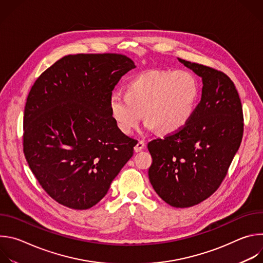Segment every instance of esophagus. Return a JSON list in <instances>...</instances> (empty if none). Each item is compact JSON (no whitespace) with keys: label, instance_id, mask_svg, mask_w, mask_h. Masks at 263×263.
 I'll return each instance as SVG.
<instances>
[{"label":"esophagus","instance_id":"1","mask_svg":"<svg viewBox=\"0 0 263 263\" xmlns=\"http://www.w3.org/2000/svg\"><path fill=\"white\" fill-rule=\"evenodd\" d=\"M144 145H145V143H144L142 140H139V141L136 143V145L134 146V152H136V153L140 152L141 149L144 147Z\"/></svg>","mask_w":263,"mask_h":263}]
</instances>
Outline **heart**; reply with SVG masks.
Segmentation results:
<instances>
[{
    "instance_id": "b5f03b06",
    "label": "heart",
    "mask_w": 263,
    "mask_h": 263,
    "mask_svg": "<svg viewBox=\"0 0 263 263\" xmlns=\"http://www.w3.org/2000/svg\"><path fill=\"white\" fill-rule=\"evenodd\" d=\"M199 92V81L190 70L152 69L131 82L126 93H112L109 106L118 128L126 135L133 133L143 114L148 129L170 134L189 123Z\"/></svg>"
}]
</instances>
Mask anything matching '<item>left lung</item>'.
Listing matches in <instances>:
<instances>
[{
	"mask_svg": "<svg viewBox=\"0 0 263 263\" xmlns=\"http://www.w3.org/2000/svg\"><path fill=\"white\" fill-rule=\"evenodd\" d=\"M178 59L202 77V98L182 129L147 143L148 179L164 202L185 208L209 198L226 177L242 139L243 114L226 73Z\"/></svg>",
	"mask_w": 263,
	"mask_h": 263,
	"instance_id": "1",
	"label": "left lung"
}]
</instances>
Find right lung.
Wrapping results in <instances>:
<instances>
[{
  "label": "right lung",
  "instance_id": "right-lung-1",
  "mask_svg": "<svg viewBox=\"0 0 263 263\" xmlns=\"http://www.w3.org/2000/svg\"><path fill=\"white\" fill-rule=\"evenodd\" d=\"M134 62L122 54L67 55L37 78L24 112L26 160L44 191L88 209L133 156L137 143L111 115L112 90Z\"/></svg>",
  "mask_w": 263,
  "mask_h": 263
}]
</instances>
